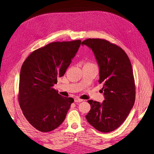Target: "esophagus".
Returning a JSON list of instances; mask_svg holds the SVG:
<instances>
[{"label": "esophagus", "instance_id": "obj_1", "mask_svg": "<svg viewBox=\"0 0 154 154\" xmlns=\"http://www.w3.org/2000/svg\"><path fill=\"white\" fill-rule=\"evenodd\" d=\"M74 100H75V102H76V103H81V102H82V101H83V99H79V97H75L74 99Z\"/></svg>", "mask_w": 154, "mask_h": 154}]
</instances>
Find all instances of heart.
I'll list each match as a JSON object with an SVG mask.
<instances>
[{"mask_svg": "<svg viewBox=\"0 0 154 154\" xmlns=\"http://www.w3.org/2000/svg\"><path fill=\"white\" fill-rule=\"evenodd\" d=\"M86 64H89V65H91V64H93V63H86Z\"/></svg>", "mask_w": 154, "mask_h": 154, "instance_id": "b5f03b06", "label": "heart"}]
</instances>
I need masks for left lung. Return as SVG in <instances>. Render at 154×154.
I'll return each mask as SVG.
<instances>
[{
    "label": "left lung",
    "instance_id": "8db88e82",
    "mask_svg": "<svg viewBox=\"0 0 154 154\" xmlns=\"http://www.w3.org/2000/svg\"><path fill=\"white\" fill-rule=\"evenodd\" d=\"M90 48L99 66V83L103 85V103L88 100L91 110L85 116L100 132L114 131L122 124L135 102L136 87L131 62L122 48L104 39L89 38L82 44Z\"/></svg>",
    "mask_w": 154,
    "mask_h": 154
}]
</instances>
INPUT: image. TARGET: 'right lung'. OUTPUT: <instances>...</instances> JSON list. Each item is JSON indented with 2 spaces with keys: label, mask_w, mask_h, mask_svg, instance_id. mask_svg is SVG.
<instances>
[{
  "label": "right lung",
  "mask_w": 154,
  "mask_h": 154,
  "mask_svg": "<svg viewBox=\"0 0 154 154\" xmlns=\"http://www.w3.org/2000/svg\"><path fill=\"white\" fill-rule=\"evenodd\" d=\"M81 41L55 42L34 51L23 63L19 81L18 102L26 119L35 129L48 132L63 122L71 97L54 89L63 76Z\"/></svg>",
  "instance_id": "add662e5"
}]
</instances>
